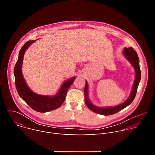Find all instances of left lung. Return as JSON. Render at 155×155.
Masks as SVG:
<instances>
[{
    "label": "left lung",
    "mask_w": 155,
    "mask_h": 155,
    "mask_svg": "<svg viewBox=\"0 0 155 155\" xmlns=\"http://www.w3.org/2000/svg\"><path fill=\"white\" fill-rule=\"evenodd\" d=\"M123 54L125 56L126 58L130 62V63L133 66L134 68L135 72H136V77L134 82L132 86V89L130 93V94L128 99L124 101L123 103L115 106V107H98L94 105H93L90 101L89 97H88V84L87 82L86 81V84L84 89V101L85 104H86L87 107L89 108L93 112L102 115H111L115 114L120 110H123L129 105H130L132 102L134 101L136 93L137 91V87L140 81L141 78V72L139 66V59L136 51L132 48V47L126 48L125 47L123 51Z\"/></svg>",
    "instance_id": "8db88e82"
}]
</instances>
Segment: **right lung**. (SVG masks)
Instances as JSON below:
<instances>
[{
    "instance_id": "add662e5",
    "label": "right lung",
    "mask_w": 155,
    "mask_h": 155,
    "mask_svg": "<svg viewBox=\"0 0 155 155\" xmlns=\"http://www.w3.org/2000/svg\"><path fill=\"white\" fill-rule=\"evenodd\" d=\"M35 40L27 41L21 48L14 68L15 85L19 96L35 111L45 113L59 108L64 102L68 90L76 78L74 77L65 81L54 96H43L34 93L27 85L22 74V64L26 50Z\"/></svg>"
}]
</instances>
